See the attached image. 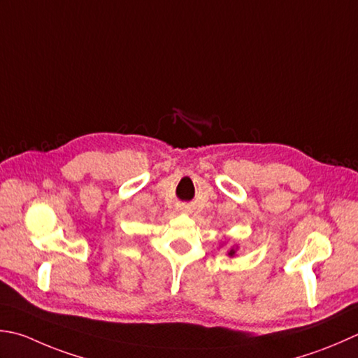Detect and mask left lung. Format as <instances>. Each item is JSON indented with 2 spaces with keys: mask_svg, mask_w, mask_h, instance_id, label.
<instances>
[{
  "mask_svg": "<svg viewBox=\"0 0 358 358\" xmlns=\"http://www.w3.org/2000/svg\"><path fill=\"white\" fill-rule=\"evenodd\" d=\"M237 250H239V247H237V245H233V247H229V250L227 251V255L229 257H234L237 255Z\"/></svg>",
  "mask_w": 358,
  "mask_h": 358,
  "instance_id": "8db88e82",
  "label": "left lung"
}]
</instances>
